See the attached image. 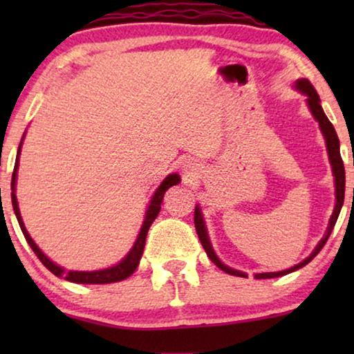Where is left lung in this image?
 I'll return each mask as SVG.
<instances>
[{
    "instance_id": "obj_1",
    "label": "left lung",
    "mask_w": 354,
    "mask_h": 354,
    "mask_svg": "<svg viewBox=\"0 0 354 354\" xmlns=\"http://www.w3.org/2000/svg\"><path fill=\"white\" fill-rule=\"evenodd\" d=\"M297 88L301 90L303 93L308 95V104H309V109H311V113L314 118L317 119L319 122V127H321L324 137H326V143H327V151H328V159H330V164H332V169H333V176H335V195H337V205H335V211H333V214L330 217V222H328V229H327V234L324 239L319 241V245L316 246V250L313 251L311 256L306 258L303 261V263H299L295 266L292 269H287V270H280V272H266V274H256V279H274V277H280V275H285V274H290L293 272V270H297L299 268H303V266H306L309 261L316 258V254L319 253L324 248V245L327 243L328 236H330L333 227H335V222L338 219V214H340V209L343 206V200H345V166H343V159L340 156V142H338V137H337V132L335 129H333V125L330 120L327 119L326 113H324L322 106H321V100H319V95L316 88H314L313 84L306 79H301L297 82ZM195 229H196V234H198V239H200L203 248H205L207 258H209L212 263H214L217 268L224 270V272L230 274V275H239V277H246V274L240 272V270H235V269H230L227 268L221 263L219 259H217V256L214 254V251L211 248V243L209 240H207V234H206V227H205V222H203V217H201V212H200V207H195Z\"/></svg>"
}]
</instances>
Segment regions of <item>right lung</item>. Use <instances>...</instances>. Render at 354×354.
Here are the masks:
<instances>
[{
    "instance_id": "right-lung-1",
    "label": "right lung",
    "mask_w": 354,
    "mask_h": 354,
    "mask_svg": "<svg viewBox=\"0 0 354 354\" xmlns=\"http://www.w3.org/2000/svg\"><path fill=\"white\" fill-rule=\"evenodd\" d=\"M19 153H21V147H19L16 164H14L12 180H11L12 207H14V212H16L19 225H21V230H22L24 236H26L27 243L30 245V248L33 250V253L37 254V258L41 261V264L45 266L48 270H51L53 274L57 275V277H64L66 280H69V282H74V283H113V282H120V280L130 277V275L135 272V269H137L138 264H140V258H142V254H143L145 241H147V235H148L149 227H151L153 221L156 219L159 211H161V203H162L164 193H166L169 187L177 185V183L180 182V177H178L177 174H171V176L166 177V180H164L161 185H159V188L156 190V193H154V196L151 200V205H149V207H148L147 217H145L142 230H140V235H138L137 241H135L133 248L130 250V253L125 256V258L120 261L118 266H114V268H109V269H103V270H93V272H77V270H67V272H66L64 269L59 268V266H56L55 263H51V261L41 253L40 248H38V246L35 245V241L30 239V235H28L26 227H24L21 212H19V206H17V198H16V193H14V187H16L17 166H19Z\"/></svg>"
}]
</instances>
